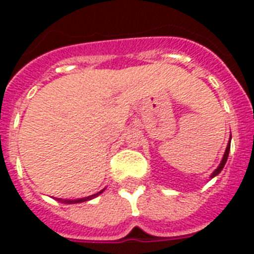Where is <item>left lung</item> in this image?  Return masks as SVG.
Listing matches in <instances>:
<instances>
[{
  "label": "left lung",
  "mask_w": 254,
  "mask_h": 254,
  "mask_svg": "<svg viewBox=\"0 0 254 254\" xmlns=\"http://www.w3.org/2000/svg\"><path fill=\"white\" fill-rule=\"evenodd\" d=\"M229 149H231V138H229V142H228V145H227V149H225V153H224V155H223V159H221L220 165H219V166H217V169L215 170V171H213L212 174H211V178H215V177H216V175H219L221 170L224 169L225 162H227V159H228Z\"/></svg>",
  "instance_id": "1"
}]
</instances>
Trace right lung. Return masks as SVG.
Segmentation results:
<instances>
[{
  "mask_svg": "<svg viewBox=\"0 0 254 254\" xmlns=\"http://www.w3.org/2000/svg\"><path fill=\"white\" fill-rule=\"evenodd\" d=\"M105 190V189H104ZM104 190H101V191H99L97 193H95V195H91V196H87V197H81V199H75V200H64V199H59V201H63V203H67V204H73V203H83V201H87V200H91V199H93V197L99 196L100 193L103 192Z\"/></svg>",
  "mask_w": 254,
  "mask_h": 254,
  "instance_id": "1",
  "label": "right lung"
}]
</instances>
